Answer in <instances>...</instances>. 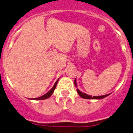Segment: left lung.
I'll return each mask as SVG.
<instances>
[{
  "mask_svg": "<svg viewBox=\"0 0 133 133\" xmlns=\"http://www.w3.org/2000/svg\"><path fill=\"white\" fill-rule=\"evenodd\" d=\"M75 84L76 85V80H75ZM77 92L78 93V95L81 96L82 98L85 99H102L106 97L107 96H108L109 95H102V96H90V95H88L87 94L84 93V92H82L80 91L79 89H77Z\"/></svg>",
  "mask_w": 133,
  "mask_h": 133,
  "instance_id": "left-lung-1",
  "label": "left lung"
}]
</instances>
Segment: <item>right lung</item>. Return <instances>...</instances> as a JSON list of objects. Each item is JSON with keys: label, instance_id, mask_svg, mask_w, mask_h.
<instances>
[{"label": "right lung", "instance_id": "right-lung-1", "mask_svg": "<svg viewBox=\"0 0 133 133\" xmlns=\"http://www.w3.org/2000/svg\"><path fill=\"white\" fill-rule=\"evenodd\" d=\"M58 80H59V79H58V80H57V82H55V84H54L53 87L51 88V89L49 91H48L46 94H45V95H43V96H41V97L35 98H33V100H44V99L48 98L50 97V96L52 95V94L53 93V92H54V90L55 89L56 86H57V83H58Z\"/></svg>", "mask_w": 133, "mask_h": 133}]
</instances>
